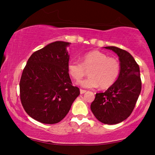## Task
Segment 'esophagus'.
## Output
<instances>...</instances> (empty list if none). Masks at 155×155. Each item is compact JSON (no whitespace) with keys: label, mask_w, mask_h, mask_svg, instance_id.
Segmentation results:
<instances>
[{"label":"esophagus","mask_w":155,"mask_h":155,"mask_svg":"<svg viewBox=\"0 0 155 155\" xmlns=\"http://www.w3.org/2000/svg\"><path fill=\"white\" fill-rule=\"evenodd\" d=\"M86 92L87 91L85 90H81H81H80V93H81V94H84V92Z\"/></svg>","instance_id":"1"}]
</instances>
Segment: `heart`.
<instances>
[{
  "instance_id": "1",
  "label": "heart",
  "mask_w": 155,
  "mask_h": 155,
  "mask_svg": "<svg viewBox=\"0 0 155 155\" xmlns=\"http://www.w3.org/2000/svg\"><path fill=\"white\" fill-rule=\"evenodd\" d=\"M82 63L71 60L68 64V72L76 81H79L90 71L87 79L81 80L79 84L82 87H110L117 81L121 71L120 63L117 58H109L101 51H89L81 58Z\"/></svg>"
}]
</instances>
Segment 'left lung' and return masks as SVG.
I'll return each mask as SVG.
<instances>
[{
  "instance_id": "left-lung-1",
  "label": "left lung",
  "mask_w": 155,
  "mask_h": 155,
  "mask_svg": "<svg viewBox=\"0 0 155 155\" xmlns=\"http://www.w3.org/2000/svg\"><path fill=\"white\" fill-rule=\"evenodd\" d=\"M105 49L114 51L120 62L121 71L117 81L104 92L96 93L90 108L102 123L118 124L131 114L141 90L139 66L133 57L116 47Z\"/></svg>"
}]
</instances>
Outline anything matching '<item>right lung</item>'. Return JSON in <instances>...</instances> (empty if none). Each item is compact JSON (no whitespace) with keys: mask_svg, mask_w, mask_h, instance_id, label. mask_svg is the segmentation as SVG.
I'll list each match as a JSON object with an SVG mask.
<instances>
[{"mask_svg":"<svg viewBox=\"0 0 155 155\" xmlns=\"http://www.w3.org/2000/svg\"><path fill=\"white\" fill-rule=\"evenodd\" d=\"M70 44L55 41L35 51L22 71L21 103L26 113L41 123L60 122L80 94L68 72Z\"/></svg>","mask_w":155,"mask_h":155,"instance_id":"right-lung-1","label":"right lung"}]
</instances>
